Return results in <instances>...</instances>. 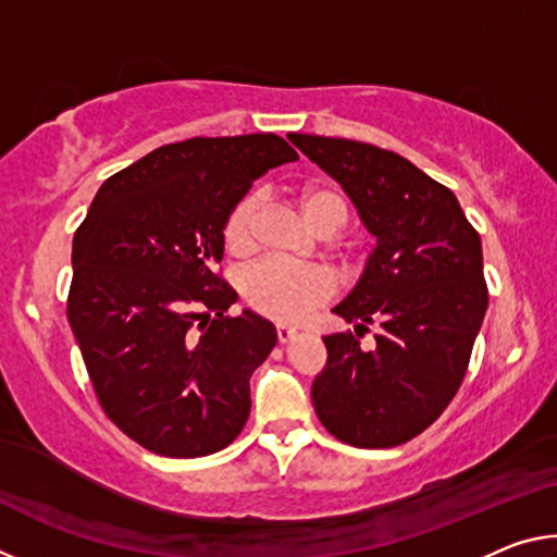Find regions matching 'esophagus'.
I'll use <instances>...</instances> for the list:
<instances>
[{
    "instance_id": "obj_1",
    "label": "esophagus",
    "mask_w": 557,
    "mask_h": 557,
    "mask_svg": "<svg viewBox=\"0 0 557 557\" xmlns=\"http://www.w3.org/2000/svg\"><path fill=\"white\" fill-rule=\"evenodd\" d=\"M297 336V329L295 326H287V324H277V338L280 344H287L292 338Z\"/></svg>"
}]
</instances>
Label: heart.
Returning <instances> with one entry per match:
<instances>
[{
    "label": "heart",
    "instance_id": "heart-1",
    "mask_svg": "<svg viewBox=\"0 0 557 557\" xmlns=\"http://www.w3.org/2000/svg\"><path fill=\"white\" fill-rule=\"evenodd\" d=\"M299 211L309 228L332 235L346 223V201L336 188L309 184L299 191ZM258 196H245L235 203L225 221L223 238L233 256H250L256 250ZM334 295V282L322 268L289 265L282 260H265L250 268L243 277V297L256 312L277 322H299L314 307Z\"/></svg>",
    "mask_w": 557,
    "mask_h": 557
}]
</instances>
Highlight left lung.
Segmentation results:
<instances>
[{
	"mask_svg": "<svg viewBox=\"0 0 557 557\" xmlns=\"http://www.w3.org/2000/svg\"><path fill=\"white\" fill-rule=\"evenodd\" d=\"M336 178L375 238L361 277L332 309L354 332L324 336L312 403L336 440L395 447L435 422L465 379L488 292L482 240L457 196L408 159L342 137L289 135ZM380 326L373 349L357 336Z\"/></svg>",
	"mask_w": 557,
	"mask_h": 557,
	"instance_id": "8db88e82",
	"label": "left lung"
}]
</instances>
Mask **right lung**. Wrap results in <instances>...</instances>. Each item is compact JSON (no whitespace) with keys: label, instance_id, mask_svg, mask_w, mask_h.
<instances>
[{"label":"right lung","instance_id":"add662e5","mask_svg":"<svg viewBox=\"0 0 557 557\" xmlns=\"http://www.w3.org/2000/svg\"><path fill=\"white\" fill-rule=\"evenodd\" d=\"M272 135L164 145L98 188L73 238L69 322L108 418L162 457L213 455L250 414L277 344L215 275L223 228L256 178L297 162Z\"/></svg>","mask_w":557,"mask_h":557}]
</instances>
